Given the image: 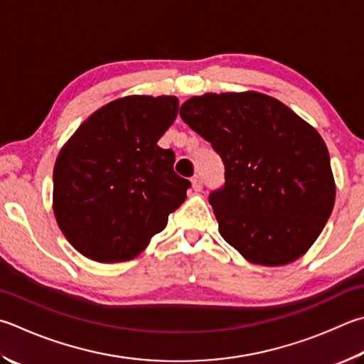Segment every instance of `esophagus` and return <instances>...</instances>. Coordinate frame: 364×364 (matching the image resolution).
Here are the masks:
<instances>
[{"label": "esophagus", "mask_w": 364, "mask_h": 364, "mask_svg": "<svg viewBox=\"0 0 364 364\" xmlns=\"http://www.w3.org/2000/svg\"><path fill=\"white\" fill-rule=\"evenodd\" d=\"M191 183H193V188H194V191H202V178L200 176H193L191 178Z\"/></svg>", "instance_id": "obj_1"}]
</instances>
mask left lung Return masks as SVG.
Wrapping results in <instances>:
<instances>
[{
    "mask_svg": "<svg viewBox=\"0 0 364 364\" xmlns=\"http://www.w3.org/2000/svg\"><path fill=\"white\" fill-rule=\"evenodd\" d=\"M180 116L224 164V184L208 196L223 239L262 266H283L306 253L336 199L318 132L257 92L193 97Z\"/></svg>",
    "mask_w": 364,
    "mask_h": 364,
    "instance_id": "1",
    "label": "left lung"
}]
</instances>
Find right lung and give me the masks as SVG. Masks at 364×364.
Wrapping results in <instances>:
<instances>
[{
  "label": "right lung",
  "instance_id": "right-lung-1",
  "mask_svg": "<svg viewBox=\"0 0 364 364\" xmlns=\"http://www.w3.org/2000/svg\"><path fill=\"white\" fill-rule=\"evenodd\" d=\"M178 114L176 97L130 95L81 124L54 167V213L67 240L98 262L129 261L167 226L191 181L157 141Z\"/></svg>",
  "mask_w": 364,
  "mask_h": 364
}]
</instances>
